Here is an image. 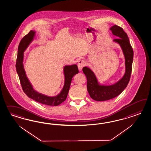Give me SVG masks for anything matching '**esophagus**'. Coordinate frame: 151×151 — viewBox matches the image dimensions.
<instances>
[{"label": "esophagus", "mask_w": 151, "mask_h": 151, "mask_svg": "<svg viewBox=\"0 0 151 151\" xmlns=\"http://www.w3.org/2000/svg\"><path fill=\"white\" fill-rule=\"evenodd\" d=\"M86 65V62L84 60H80L78 62V68L79 69V70H81L82 68Z\"/></svg>", "instance_id": "obj_1"}]
</instances>
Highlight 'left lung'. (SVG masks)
I'll return each instance as SVG.
<instances>
[{"instance_id":"8db88e82","label":"left lung","mask_w":151,"mask_h":151,"mask_svg":"<svg viewBox=\"0 0 151 151\" xmlns=\"http://www.w3.org/2000/svg\"><path fill=\"white\" fill-rule=\"evenodd\" d=\"M110 29L113 35L119 37L113 41L119 44L123 51L125 58V73L118 82L106 86L100 84L96 75L89 68H83V73L87 78V91L92 99L97 101L109 100L119 96L127 87L132 72L133 51L127 34L122 27L116 25L110 27Z\"/></svg>"}]
</instances>
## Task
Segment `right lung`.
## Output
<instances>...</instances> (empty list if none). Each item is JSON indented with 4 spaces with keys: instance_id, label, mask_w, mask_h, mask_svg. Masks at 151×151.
<instances>
[{
    "instance_id": "right-lung-1",
    "label": "right lung",
    "mask_w": 151,
    "mask_h": 151,
    "mask_svg": "<svg viewBox=\"0 0 151 151\" xmlns=\"http://www.w3.org/2000/svg\"><path fill=\"white\" fill-rule=\"evenodd\" d=\"M35 32L31 30L23 37L18 46V56L16 62V70L23 90L29 98L44 105L58 106L66 99L70 87L72 78L78 73V69L76 65L65 66L64 68L65 83L62 90L56 96L50 97L46 96L35 91L26 75L23 65L24 51L32 42L35 37Z\"/></svg>"
}]
</instances>
